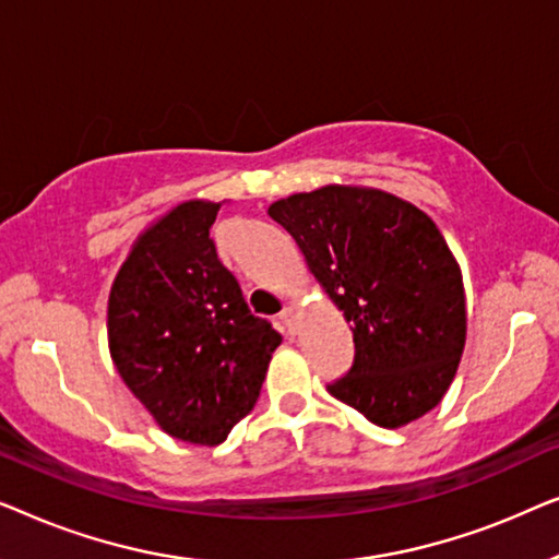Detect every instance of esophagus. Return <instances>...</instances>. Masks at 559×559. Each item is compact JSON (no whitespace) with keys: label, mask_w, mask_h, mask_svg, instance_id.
<instances>
[{"label":"esophagus","mask_w":559,"mask_h":559,"mask_svg":"<svg viewBox=\"0 0 559 559\" xmlns=\"http://www.w3.org/2000/svg\"><path fill=\"white\" fill-rule=\"evenodd\" d=\"M280 323H282V328H285L287 333H295V328H297V310L293 308V305H287V308L280 312Z\"/></svg>","instance_id":"obj_1"}]
</instances>
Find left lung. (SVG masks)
<instances>
[{"mask_svg": "<svg viewBox=\"0 0 559 559\" xmlns=\"http://www.w3.org/2000/svg\"><path fill=\"white\" fill-rule=\"evenodd\" d=\"M266 213L354 331V366L328 392L386 430L438 407L468 310L461 264L435 221L386 190L338 182L280 198Z\"/></svg>", "mask_w": 559, "mask_h": 559, "instance_id": "1", "label": "left lung"}]
</instances>
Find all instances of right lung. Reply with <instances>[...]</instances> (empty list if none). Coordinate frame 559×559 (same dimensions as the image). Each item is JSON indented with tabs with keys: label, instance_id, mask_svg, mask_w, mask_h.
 <instances>
[{
	"label": "right lung",
	"instance_id": "right-lung-1",
	"mask_svg": "<svg viewBox=\"0 0 559 559\" xmlns=\"http://www.w3.org/2000/svg\"><path fill=\"white\" fill-rule=\"evenodd\" d=\"M228 201L190 198L144 226L109 293L119 377L170 438L213 448L254 407L282 335L251 316L211 226Z\"/></svg>",
	"mask_w": 559,
	"mask_h": 559
}]
</instances>
